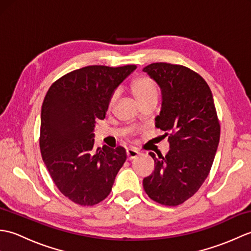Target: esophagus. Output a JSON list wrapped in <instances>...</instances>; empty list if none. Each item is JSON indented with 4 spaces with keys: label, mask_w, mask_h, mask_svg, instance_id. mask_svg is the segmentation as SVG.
<instances>
[{
    "label": "esophagus",
    "mask_w": 251,
    "mask_h": 251,
    "mask_svg": "<svg viewBox=\"0 0 251 251\" xmlns=\"http://www.w3.org/2000/svg\"><path fill=\"white\" fill-rule=\"evenodd\" d=\"M139 152H138L137 150H135V149H127L126 151V155H127V159L128 161H131V159L136 158L138 155H139Z\"/></svg>",
    "instance_id": "1"
}]
</instances>
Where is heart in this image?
Instances as JSON below:
<instances>
[{
  "mask_svg": "<svg viewBox=\"0 0 251 251\" xmlns=\"http://www.w3.org/2000/svg\"><path fill=\"white\" fill-rule=\"evenodd\" d=\"M130 89H131V94L134 95V97L137 100L138 103L148 98L156 97L155 85H154L151 78H149L147 76H140L136 78L135 81L131 83ZM116 97H117V94L115 93L111 98V104L114 102Z\"/></svg>",
  "mask_w": 251,
  "mask_h": 251,
  "instance_id": "heart-1",
  "label": "heart"
}]
</instances>
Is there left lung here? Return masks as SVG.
Here are the masks:
<instances>
[{
  "label": "left lung",
  "instance_id": "left-lung-1",
  "mask_svg": "<svg viewBox=\"0 0 251 251\" xmlns=\"http://www.w3.org/2000/svg\"><path fill=\"white\" fill-rule=\"evenodd\" d=\"M142 71L161 89L155 126L169 132L170 149L165 156L150 152L155 168L143 189L159 204L177 206L199 191L214 163L220 139L214 97L205 79L185 67L155 62Z\"/></svg>",
  "mask_w": 251,
  "mask_h": 251
}]
</instances>
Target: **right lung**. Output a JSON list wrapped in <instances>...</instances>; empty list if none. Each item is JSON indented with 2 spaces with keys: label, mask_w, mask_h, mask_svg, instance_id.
Wrapping results in <instances>:
<instances>
[{
  "label": "right lung",
  "mask_w": 251,
  "mask_h": 251,
  "mask_svg": "<svg viewBox=\"0 0 251 251\" xmlns=\"http://www.w3.org/2000/svg\"><path fill=\"white\" fill-rule=\"evenodd\" d=\"M88 66L50 87L41 111L42 158L57 188L69 200L93 206L110 194L126 161L124 148H94L96 120H103L112 96L136 70Z\"/></svg>",
  "instance_id": "1"
}]
</instances>
